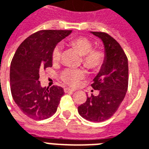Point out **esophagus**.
Segmentation results:
<instances>
[{"label": "esophagus", "mask_w": 149, "mask_h": 149, "mask_svg": "<svg viewBox=\"0 0 149 149\" xmlns=\"http://www.w3.org/2000/svg\"><path fill=\"white\" fill-rule=\"evenodd\" d=\"M64 91H65V93H73V92H75L74 89H72V88H65V89H64Z\"/></svg>", "instance_id": "esophagus-1"}]
</instances>
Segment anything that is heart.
<instances>
[{
	"mask_svg": "<svg viewBox=\"0 0 149 149\" xmlns=\"http://www.w3.org/2000/svg\"><path fill=\"white\" fill-rule=\"evenodd\" d=\"M68 45L82 55V62L85 68L93 72L100 71L106 62L107 56L101 49H93V42L86 37H77L68 40ZM61 49L55 46L52 52L53 63L58 62L61 59ZM85 77V72L82 69L67 68L61 75V79L69 86H77L81 80Z\"/></svg>",
	"mask_w": 149,
	"mask_h": 149,
	"instance_id": "b5f03b06",
	"label": "heart"
}]
</instances>
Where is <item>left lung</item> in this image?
Returning a JSON list of instances; mask_svg holds the SVG:
<instances>
[{"label":"left lung","mask_w":149,"mask_h":149,"mask_svg":"<svg viewBox=\"0 0 149 149\" xmlns=\"http://www.w3.org/2000/svg\"><path fill=\"white\" fill-rule=\"evenodd\" d=\"M103 40L107 59L105 65L91 84L99 90L97 97H87L78 106L79 114L89 121H104L113 116L124 100L128 86L127 56L116 40L104 32H93Z\"/></svg>","instance_id":"8db88e82"}]
</instances>
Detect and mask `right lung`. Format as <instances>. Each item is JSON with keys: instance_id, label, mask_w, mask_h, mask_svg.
Here are the masks:
<instances>
[{"instance_id": "1", "label": "right lung", "mask_w": 149, "mask_h": 149, "mask_svg": "<svg viewBox=\"0 0 149 149\" xmlns=\"http://www.w3.org/2000/svg\"><path fill=\"white\" fill-rule=\"evenodd\" d=\"M72 30H40L18 47L10 65L12 97L21 112L33 120H45L57 109L63 88H42L39 72L52 67V52L56 45Z\"/></svg>"}]
</instances>
